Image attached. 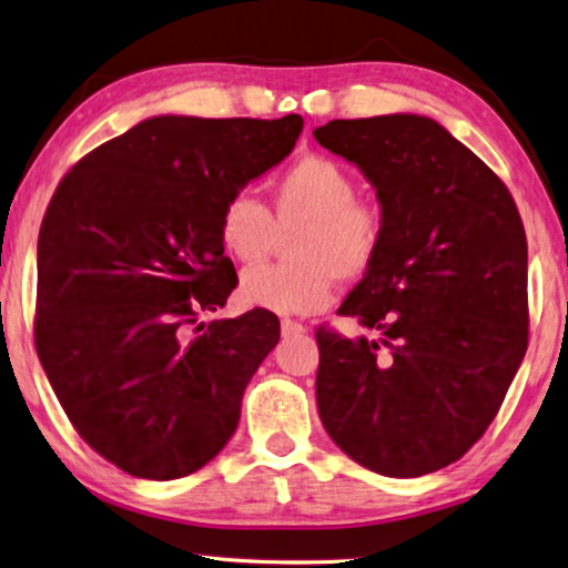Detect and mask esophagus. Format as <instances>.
I'll list each match as a JSON object with an SVG mask.
<instances>
[{
    "label": "esophagus",
    "instance_id": "obj_1",
    "mask_svg": "<svg viewBox=\"0 0 568 568\" xmlns=\"http://www.w3.org/2000/svg\"><path fill=\"white\" fill-rule=\"evenodd\" d=\"M281 329H283L285 337H291V335H303V333H305V325L295 323V320H283Z\"/></svg>",
    "mask_w": 568,
    "mask_h": 568
}]
</instances>
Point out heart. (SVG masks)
Masks as SVG:
<instances>
[{"mask_svg":"<svg viewBox=\"0 0 568 568\" xmlns=\"http://www.w3.org/2000/svg\"><path fill=\"white\" fill-rule=\"evenodd\" d=\"M267 209L248 193L223 203L219 239L243 265L261 263L277 233L301 225L291 241L295 263L253 267L241 277V297L275 315H311L333 301L337 277L365 275L383 248L385 213L357 199L353 173L335 159L307 153L267 185Z\"/></svg>","mask_w":568,"mask_h":568,"instance_id":"obj_1","label":"heart"}]
</instances>
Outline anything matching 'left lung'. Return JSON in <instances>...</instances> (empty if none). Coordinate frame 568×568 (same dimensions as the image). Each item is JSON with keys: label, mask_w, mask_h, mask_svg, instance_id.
I'll return each instance as SVG.
<instances>
[{"label": "left lung", "mask_w": 568, "mask_h": 568, "mask_svg": "<svg viewBox=\"0 0 568 568\" xmlns=\"http://www.w3.org/2000/svg\"><path fill=\"white\" fill-rule=\"evenodd\" d=\"M313 136L363 171L385 213L383 248L337 311L379 339L317 329L320 419L363 467L422 477L487 432L527 353L517 203L435 119H335Z\"/></svg>", "instance_id": "left-lung-1"}]
</instances>
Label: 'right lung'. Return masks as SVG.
<instances>
[{
	"mask_svg": "<svg viewBox=\"0 0 568 568\" xmlns=\"http://www.w3.org/2000/svg\"><path fill=\"white\" fill-rule=\"evenodd\" d=\"M301 131L297 113L153 116L101 143L51 195L37 355L81 439L131 477L193 474L239 427L281 320L255 307L193 325L239 285L219 239L223 203L277 166Z\"/></svg>",
	"mask_w": 568,
	"mask_h": 568,
	"instance_id": "right-lung-1",
	"label": "right lung"
}]
</instances>
